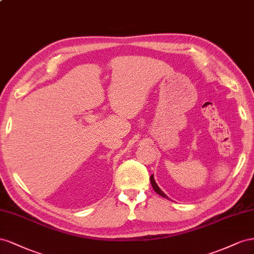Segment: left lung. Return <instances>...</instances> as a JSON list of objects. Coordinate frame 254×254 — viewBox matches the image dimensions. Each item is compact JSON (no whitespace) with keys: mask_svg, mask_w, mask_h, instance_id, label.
Segmentation results:
<instances>
[{"mask_svg":"<svg viewBox=\"0 0 254 254\" xmlns=\"http://www.w3.org/2000/svg\"><path fill=\"white\" fill-rule=\"evenodd\" d=\"M150 182H151V185H152V187H153V190H155V192H157L159 195H162L163 198H166V199H169L167 195H166L163 191H162V190L161 188H159L158 186H157V184H156V182L154 181V177H153V175H152L151 177H150Z\"/></svg>","mask_w":254,"mask_h":254,"instance_id":"obj_1","label":"left lung"}]
</instances>
